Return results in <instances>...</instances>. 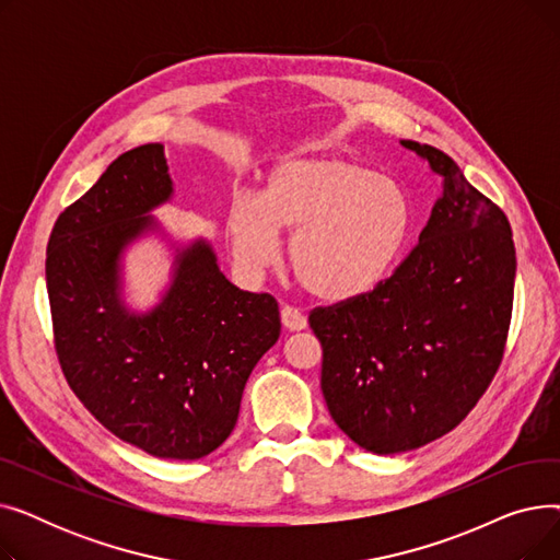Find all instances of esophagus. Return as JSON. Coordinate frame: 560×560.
<instances>
[{
    "label": "esophagus",
    "instance_id": "1",
    "mask_svg": "<svg viewBox=\"0 0 560 560\" xmlns=\"http://www.w3.org/2000/svg\"><path fill=\"white\" fill-rule=\"evenodd\" d=\"M281 322H283V327L288 329V331H302V329H306V315H304V311H300V308H295V306H283L281 308Z\"/></svg>",
    "mask_w": 560,
    "mask_h": 560
}]
</instances>
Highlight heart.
I'll use <instances>...</instances> for the list:
<instances>
[{
	"instance_id": "heart-1",
	"label": "heart",
	"mask_w": 560,
	"mask_h": 560,
	"mask_svg": "<svg viewBox=\"0 0 560 560\" xmlns=\"http://www.w3.org/2000/svg\"><path fill=\"white\" fill-rule=\"evenodd\" d=\"M410 229L406 190L340 154L285 156L260 197L235 195L226 211L233 260L247 279L272 268L281 252L279 231H288L292 272L325 302L370 292L393 268Z\"/></svg>"
}]
</instances>
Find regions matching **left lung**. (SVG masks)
Segmentation results:
<instances>
[{
    "mask_svg": "<svg viewBox=\"0 0 560 560\" xmlns=\"http://www.w3.org/2000/svg\"><path fill=\"white\" fill-rule=\"evenodd\" d=\"M401 144L445 179L420 243L374 290L308 315L329 413L372 454L418 450L458 427L502 365L513 313L504 211L445 152Z\"/></svg>",
    "mask_w": 560,
    "mask_h": 560,
    "instance_id": "1",
    "label": "left lung"
}]
</instances>
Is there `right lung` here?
I'll list each match as a JSON object with an SVG mask.
<instances>
[{
	"instance_id": "1",
	"label": "right lung",
	"mask_w": 560,
	"mask_h": 560,
	"mask_svg": "<svg viewBox=\"0 0 560 560\" xmlns=\"http://www.w3.org/2000/svg\"><path fill=\"white\" fill-rule=\"evenodd\" d=\"M172 197L163 144L117 156L58 215L47 245L54 347L70 388L125 443L156 458L209 456L238 420L247 378L281 334L268 292L235 288L206 241L176 254L161 304L120 300V254Z\"/></svg>"
}]
</instances>
